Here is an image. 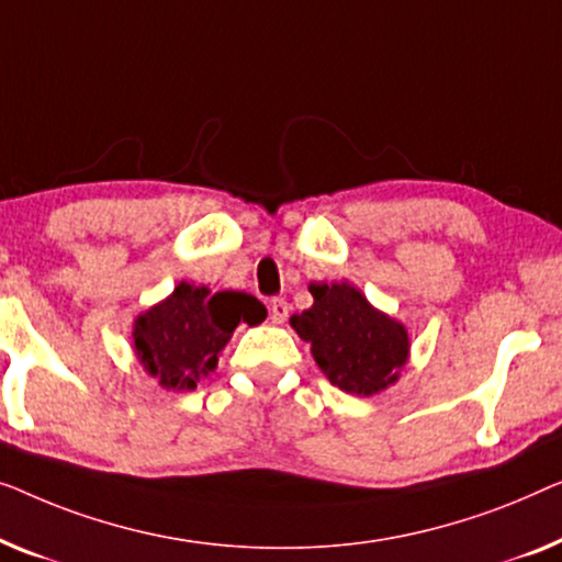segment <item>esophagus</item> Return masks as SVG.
Returning <instances> with one entry per match:
<instances>
[{
    "mask_svg": "<svg viewBox=\"0 0 562 562\" xmlns=\"http://www.w3.org/2000/svg\"><path fill=\"white\" fill-rule=\"evenodd\" d=\"M288 315H290V305H288V300L274 297L272 303H270V318H272V323H278V326H282V323L288 321Z\"/></svg>",
    "mask_w": 562,
    "mask_h": 562,
    "instance_id": "34e87169",
    "label": "esophagus"
}]
</instances>
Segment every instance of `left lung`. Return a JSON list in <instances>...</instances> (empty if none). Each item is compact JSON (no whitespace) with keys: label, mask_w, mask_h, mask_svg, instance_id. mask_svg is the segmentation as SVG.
I'll use <instances>...</instances> for the list:
<instances>
[{"label":"left lung","mask_w":562,"mask_h":562,"mask_svg":"<svg viewBox=\"0 0 562 562\" xmlns=\"http://www.w3.org/2000/svg\"><path fill=\"white\" fill-rule=\"evenodd\" d=\"M313 305L290 318L328 382L371 397L397 382L409 361L405 323L379 311L349 282H311Z\"/></svg>","instance_id":"obj_1"}]
</instances>
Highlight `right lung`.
<instances>
[{
    "mask_svg": "<svg viewBox=\"0 0 562 562\" xmlns=\"http://www.w3.org/2000/svg\"><path fill=\"white\" fill-rule=\"evenodd\" d=\"M265 318V305L255 295L213 292L183 280L134 318L132 349L162 390L188 392L216 369L218 353L239 323L257 326Z\"/></svg>",
    "mask_w": 562,
    "mask_h": 562,
    "instance_id": "1",
    "label": "right lung"
}]
</instances>
